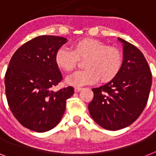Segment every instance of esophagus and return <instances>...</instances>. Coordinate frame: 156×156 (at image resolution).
<instances>
[{
    "mask_svg": "<svg viewBox=\"0 0 156 156\" xmlns=\"http://www.w3.org/2000/svg\"><path fill=\"white\" fill-rule=\"evenodd\" d=\"M82 90V88L81 87H74V91L75 92H78V91H80Z\"/></svg>",
    "mask_w": 156,
    "mask_h": 156,
    "instance_id": "34e87169",
    "label": "esophagus"
}]
</instances>
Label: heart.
<instances>
[{
  "label": "heart",
  "instance_id": "obj_1",
  "mask_svg": "<svg viewBox=\"0 0 156 156\" xmlns=\"http://www.w3.org/2000/svg\"><path fill=\"white\" fill-rule=\"evenodd\" d=\"M78 59H85L83 70L69 75L66 79L69 85L91 84L99 79L108 83L116 78L123 64V54L117 48L110 47L95 39H83L72 44V50L61 48L55 55V61L59 68L70 72L75 68Z\"/></svg>",
  "mask_w": 156,
  "mask_h": 156
}]
</instances>
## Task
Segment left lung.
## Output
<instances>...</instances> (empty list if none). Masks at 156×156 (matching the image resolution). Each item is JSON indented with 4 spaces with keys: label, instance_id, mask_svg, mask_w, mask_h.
I'll return each instance as SVG.
<instances>
[{
    "label": "left lung",
    "instance_id": "obj_1",
    "mask_svg": "<svg viewBox=\"0 0 156 156\" xmlns=\"http://www.w3.org/2000/svg\"><path fill=\"white\" fill-rule=\"evenodd\" d=\"M123 46V64L112 80L93 88L94 98L88 105L90 116L108 130L126 128L138 118L150 94L152 76L140 50L117 38Z\"/></svg>",
    "mask_w": 156,
    "mask_h": 156
}]
</instances>
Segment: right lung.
<instances>
[{"label":"right lung","mask_w":156,"mask_h":156,"mask_svg":"<svg viewBox=\"0 0 156 156\" xmlns=\"http://www.w3.org/2000/svg\"><path fill=\"white\" fill-rule=\"evenodd\" d=\"M66 38L40 35L22 45L11 58L5 76V95L12 113L24 127L43 133L61 121L72 87L54 91L62 79L55 61Z\"/></svg>","instance_id":"add662e5"}]
</instances>
